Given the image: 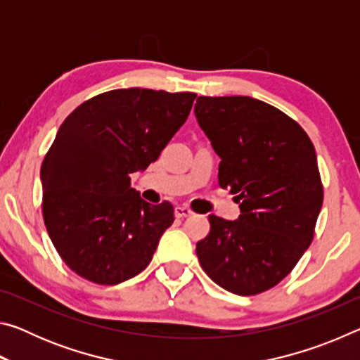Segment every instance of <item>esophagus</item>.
I'll return each instance as SVG.
<instances>
[{"label":"esophagus","instance_id":"34e87169","mask_svg":"<svg viewBox=\"0 0 360 360\" xmlns=\"http://www.w3.org/2000/svg\"><path fill=\"white\" fill-rule=\"evenodd\" d=\"M192 214H193V211L191 208H186V206H176V208H174V216L176 217L184 219V217H188Z\"/></svg>","mask_w":360,"mask_h":360}]
</instances>
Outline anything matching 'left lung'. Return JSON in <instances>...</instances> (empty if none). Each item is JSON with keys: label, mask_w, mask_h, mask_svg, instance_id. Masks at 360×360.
<instances>
[{"label": "left lung", "mask_w": 360, "mask_h": 360, "mask_svg": "<svg viewBox=\"0 0 360 360\" xmlns=\"http://www.w3.org/2000/svg\"><path fill=\"white\" fill-rule=\"evenodd\" d=\"M195 117L221 157L219 186L241 214H211L200 265L236 295L275 288L311 245L324 191L311 139L278 108L251 96H198Z\"/></svg>", "instance_id": "1"}]
</instances>
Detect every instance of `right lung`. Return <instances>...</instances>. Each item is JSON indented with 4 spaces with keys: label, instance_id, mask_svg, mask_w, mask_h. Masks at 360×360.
Wrapping results in <instances>:
<instances>
[{
    "label": "right lung",
    "instance_id": "1",
    "mask_svg": "<svg viewBox=\"0 0 360 360\" xmlns=\"http://www.w3.org/2000/svg\"><path fill=\"white\" fill-rule=\"evenodd\" d=\"M195 96L109 90L84 101L60 125L41 167L42 217L76 275L114 285L149 265L174 210L168 202H144L130 187V174L157 160Z\"/></svg>",
    "mask_w": 360,
    "mask_h": 360
}]
</instances>
